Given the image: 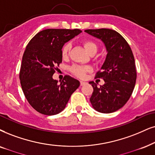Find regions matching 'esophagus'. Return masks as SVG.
Segmentation results:
<instances>
[{
	"label": "esophagus",
	"instance_id": "obj_1",
	"mask_svg": "<svg viewBox=\"0 0 155 155\" xmlns=\"http://www.w3.org/2000/svg\"><path fill=\"white\" fill-rule=\"evenodd\" d=\"M86 84V82H84V81H80V85H81V86H84V84Z\"/></svg>",
	"mask_w": 155,
	"mask_h": 155
}]
</instances>
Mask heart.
Segmentation results:
<instances>
[{
    "instance_id": "heart-1",
    "label": "heart",
    "mask_w": 155,
    "mask_h": 155,
    "mask_svg": "<svg viewBox=\"0 0 155 155\" xmlns=\"http://www.w3.org/2000/svg\"><path fill=\"white\" fill-rule=\"evenodd\" d=\"M82 44L89 54L92 55L97 53L98 50V45L94 41L91 40V39H84V41H82ZM71 48V44H69V43H67L62 47L61 56L63 58H66L68 57ZM70 70L74 76L79 78H84L87 73L91 71V68L87 66L74 65L71 66Z\"/></svg>"
}]
</instances>
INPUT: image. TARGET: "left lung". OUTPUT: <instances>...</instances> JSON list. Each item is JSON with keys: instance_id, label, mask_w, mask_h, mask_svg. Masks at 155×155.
<instances>
[{"instance_id": "left-lung-1", "label": "left lung", "mask_w": 155, "mask_h": 155, "mask_svg": "<svg viewBox=\"0 0 155 155\" xmlns=\"http://www.w3.org/2000/svg\"><path fill=\"white\" fill-rule=\"evenodd\" d=\"M85 32L104 43L107 55L101 71L95 79H102L104 84L97 87L90 81L94 91L90 98L92 107L101 113H111L121 109L134 90L137 70L130 45L116 31L109 28L87 29Z\"/></svg>"}]
</instances>
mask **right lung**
Returning <instances> with one entry per match:
<instances>
[{"mask_svg":"<svg viewBox=\"0 0 155 155\" xmlns=\"http://www.w3.org/2000/svg\"><path fill=\"white\" fill-rule=\"evenodd\" d=\"M81 32L79 29H46L35 35L27 45L19 78L27 101L38 112L57 114L79 87V81L70 76H64L60 84L52 76L62 62L64 44Z\"/></svg>","mask_w":155,"mask_h":155,"instance_id":"obj_1","label":"right lung"}]
</instances>
